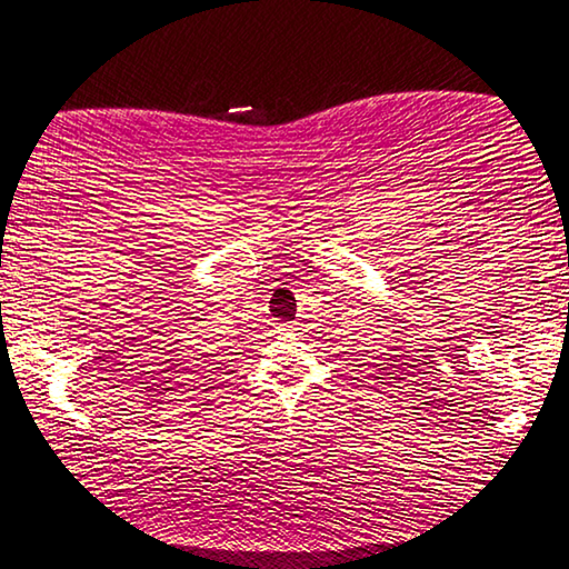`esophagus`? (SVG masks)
<instances>
[{
    "label": "esophagus",
    "mask_w": 569,
    "mask_h": 569,
    "mask_svg": "<svg viewBox=\"0 0 569 569\" xmlns=\"http://www.w3.org/2000/svg\"><path fill=\"white\" fill-rule=\"evenodd\" d=\"M278 331H283V333H288V331H293V326H291V323H281V326H278Z\"/></svg>",
    "instance_id": "34e87169"
}]
</instances>
